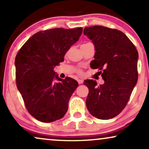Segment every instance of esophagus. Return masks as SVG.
I'll return each mask as SVG.
<instances>
[{
	"label": "esophagus",
	"instance_id": "esophagus-1",
	"mask_svg": "<svg viewBox=\"0 0 149 149\" xmlns=\"http://www.w3.org/2000/svg\"><path fill=\"white\" fill-rule=\"evenodd\" d=\"M77 81H78V83H79V84H82V83H83V81L82 80V79H78V80H77Z\"/></svg>",
	"mask_w": 149,
	"mask_h": 149
}]
</instances>
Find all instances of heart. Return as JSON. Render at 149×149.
<instances>
[{
    "instance_id": "b5f03b06",
    "label": "heart",
    "mask_w": 149,
    "mask_h": 149,
    "mask_svg": "<svg viewBox=\"0 0 149 149\" xmlns=\"http://www.w3.org/2000/svg\"><path fill=\"white\" fill-rule=\"evenodd\" d=\"M88 43H89V42H88ZM86 44H87V43H86ZM85 45V44H84Z\"/></svg>"
}]
</instances>
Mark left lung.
<instances>
[{
  "label": "left lung",
  "instance_id": "obj_1",
  "mask_svg": "<svg viewBox=\"0 0 149 149\" xmlns=\"http://www.w3.org/2000/svg\"><path fill=\"white\" fill-rule=\"evenodd\" d=\"M85 35L95 47L92 68L102 70V85L84 81L89 89L86 107L93 117L107 120L125 107L138 81V51L127 36L118 30L94 26L85 27Z\"/></svg>",
  "mask_w": 149,
  "mask_h": 149
}]
</instances>
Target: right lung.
I'll use <instances>...</instances> for the list:
<instances>
[{
  "label": "right lung",
  "instance_id": "obj_1",
  "mask_svg": "<svg viewBox=\"0 0 149 149\" xmlns=\"http://www.w3.org/2000/svg\"><path fill=\"white\" fill-rule=\"evenodd\" d=\"M82 28H53L36 32L20 49L15 60L17 87L28 111L38 121L60 119L78 87L70 77L60 79L54 70L78 41Z\"/></svg>",
  "mask_w": 149,
  "mask_h": 149
}]
</instances>
